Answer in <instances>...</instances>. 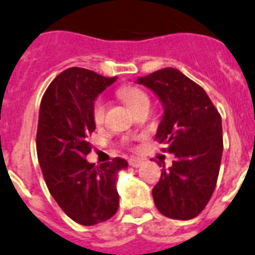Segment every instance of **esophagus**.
I'll use <instances>...</instances> for the list:
<instances>
[{
	"mask_svg": "<svg viewBox=\"0 0 255 255\" xmlns=\"http://www.w3.org/2000/svg\"><path fill=\"white\" fill-rule=\"evenodd\" d=\"M128 163H129V166L132 167H138L142 163V161L138 160V158H129Z\"/></svg>",
	"mask_w": 255,
	"mask_h": 255,
	"instance_id": "esophagus-1",
	"label": "esophagus"
}]
</instances>
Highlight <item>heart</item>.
<instances>
[{"instance_id":"heart-1","label":"heart","mask_w":255,"mask_h":255,"mask_svg":"<svg viewBox=\"0 0 255 255\" xmlns=\"http://www.w3.org/2000/svg\"><path fill=\"white\" fill-rule=\"evenodd\" d=\"M121 97L124 101V103L127 105L129 109L133 111L136 107H138L141 103L149 102L148 95L142 92L141 89L138 88H124L121 90ZM105 113H106V102L103 98H98L95 101L94 107H93V118L97 124H101L105 119Z\"/></svg>"}]
</instances>
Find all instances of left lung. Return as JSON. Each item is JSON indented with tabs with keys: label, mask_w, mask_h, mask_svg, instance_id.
<instances>
[{
	"label": "left lung",
	"mask_w": 255,
	"mask_h": 255,
	"mask_svg": "<svg viewBox=\"0 0 255 255\" xmlns=\"http://www.w3.org/2000/svg\"><path fill=\"white\" fill-rule=\"evenodd\" d=\"M136 82L160 99L163 115L156 138L167 145L175 160L163 163L152 195L157 210L175 220H190L204 210L214 194L221 156V117L204 89L181 70L165 68Z\"/></svg>",
	"instance_id": "1"
}]
</instances>
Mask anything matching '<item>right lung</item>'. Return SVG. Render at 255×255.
<instances>
[{
    "mask_svg": "<svg viewBox=\"0 0 255 255\" xmlns=\"http://www.w3.org/2000/svg\"><path fill=\"white\" fill-rule=\"evenodd\" d=\"M117 77L107 78L84 68H69L51 82L39 110L36 152L51 195L81 225H95L117 214V179L128 162L86 161L94 132L93 107L98 95Z\"/></svg>",
    "mask_w": 255,
    "mask_h": 255,
    "instance_id": "right-lung-1",
    "label": "right lung"
}]
</instances>
